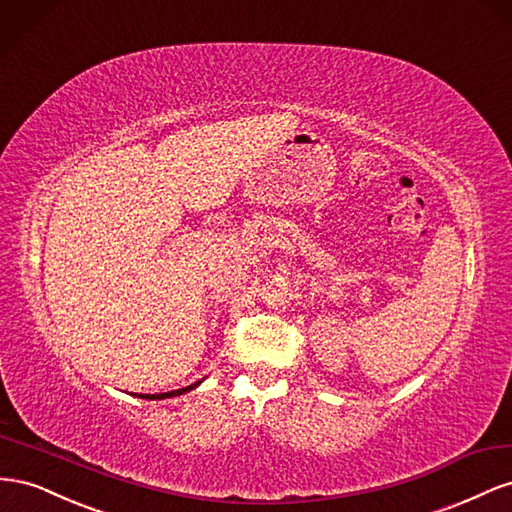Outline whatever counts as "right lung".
I'll return each instance as SVG.
<instances>
[{
    "label": "right lung",
    "mask_w": 512,
    "mask_h": 512,
    "mask_svg": "<svg viewBox=\"0 0 512 512\" xmlns=\"http://www.w3.org/2000/svg\"><path fill=\"white\" fill-rule=\"evenodd\" d=\"M195 386H199V382L193 384V386L180 388V390H171V392H163V394H139V397H143V399H169V397H178V394H184V392H188V390H193Z\"/></svg>",
    "instance_id": "1"
}]
</instances>
